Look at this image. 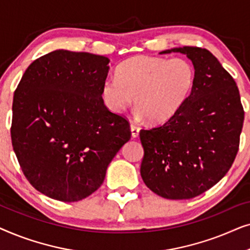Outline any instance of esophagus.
<instances>
[{
	"label": "esophagus",
	"mask_w": 250,
	"mask_h": 250,
	"mask_svg": "<svg viewBox=\"0 0 250 250\" xmlns=\"http://www.w3.org/2000/svg\"><path fill=\"white\" fill-rule=\"evenodd\" d=\"M139 132H140V128L138 127V126L134 124H131V133H132L133 138H138Z\"/></svg>",
	"instance_id": "esophagus-1"
}]
</instances>
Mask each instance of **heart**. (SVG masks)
I'll return each instance as SVG.
<instances>
[{
  "mask_svg": "<svg viewBox=\"0 0 250 250\" xmlns=\"http://www.w3.org/2000/svg\"><path fill=\"white\" fill-rule=\"evenodd\" d=\"M196 76V68L186 58L138 56L117 68L116 78L104 82L102 98L115 114L134 101L138 115L160 124L172 118L190 98Z\"/></svg>",
  "mask_w": 250,
  "mask_h": 250,
  "instance_id": "heart-1",
  "label": "heart"
}]
</instances>
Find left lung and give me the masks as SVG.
Instances as JSON below:
<instances>
[{"mask_svg": "<svg viewBox=\"0 0 250 250\" xmlns=\"http://www.w3.org/2000/svg\"><path fill=\"white\" fill-rule=\"evenodd\" d=\"M186 54L196 68V84L165 124L141 129V176L166 199H190L215 186L238 153L245 111L237 84L206 49L174 47L160 54Z\"/></svg>", "mask_w": 250, "mask_h": 250, "instance_id": "8db88e82", "label": "left lung"}]
</instances>
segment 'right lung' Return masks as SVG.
Instances as JSON below:
<instances>
[{
    "label": "right lung",
    "mask_w": 250,
    "mask_h": 250,
    "mask_svg": "<svg viewBox=\"0 0 250 250\" xmlns=\"http://www.w3.org/2000/svg\"><path fill=\"white\" fill-rule=\"evenodd\" d=\"M109 61L56 50L33 61L15 91L13 150L29 183L52 199L73 203L93 193L131 139L128 122L102 99Z\"/></svg>",
    "instance_id": "right-lung-1"
}]
</instances>
